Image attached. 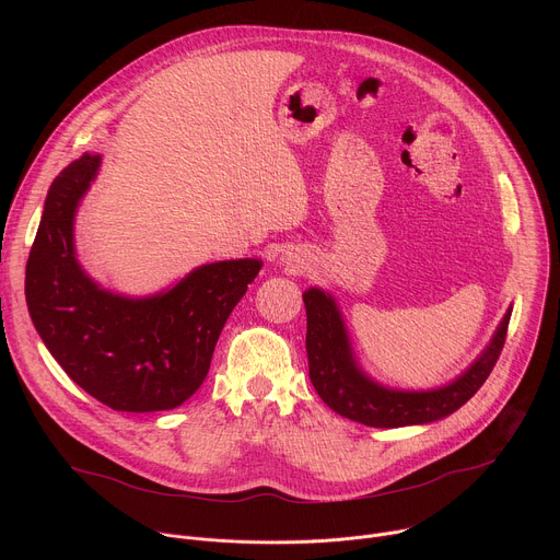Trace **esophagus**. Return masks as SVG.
<instances>
[{"label": "esophagus", "instance_id": "esophagus-1", "mask_svg": "<svg viewBox=\"0 0 560 560\" xmlns=\"http://www.w3.org/2000/svg\"><path fill=\"white\" fill-rule=\"evenodd\" d=\"M285 264H288V268H290L292 272H299V270H303V266H305V264H303V259H301V257H296V255L288 257V259H285Z\"/></svg>", "mask_w": 560, "mask_h": 560}]
</instances>
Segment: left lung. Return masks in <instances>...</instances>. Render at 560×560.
Here are the masks:
<instances>
[{"label":"left lung","instance_id":"1","mask_svg":"<svg viewBox=\"0 0 560 560\" xmlns=\"http://www.w3.org/2000/svg\"><path fill=\"white\" fill-rule=\"evenodd\" d=\"M303 303L307 314L305 350L310 381L316 394L337 415L370 428L432 423L465 406L497 365L512 316L510 307L490 346L456 381L428 392H410L383 387L363 374L354 361L343 316L330 294L310 288L303 292Z\"/></svg>","mask_w":560,"mask_h":560}]
</instances>
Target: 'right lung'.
Wrapping results in <instances>:
<instances>
[{
	"mask_svg": "<svg viewBox=\"0 0 560 560\" xmlns=\"http://www.w3.org/2000/svg\"><path fill=\"white\" fill-rule=\"evenodd\" d=\"M102 164L82 154L48 188L26 264V303L63 372L117 412L182 406L203 383L217 339L261 270L259 259L206 264L175 288L130 299L100 288L74 257V212Z\"/></svg>",
	"mask_w": 560,
	"mask_h": 560,
	"instance_id": "1",
	"label": "right lung"
}]
</instances>
